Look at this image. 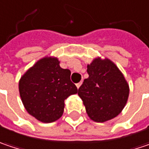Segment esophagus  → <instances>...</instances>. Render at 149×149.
<instances>
[{
    "label": "esophagus",
    "mask_w": 149,
    "mask_h": 149,
    "mask_svg": "<svg viewBox=\"0 0 149 149\" xmlns=\"http://www.w3.org/2000/svg\"><path fill=\"white\" fill-rule=\"evenodd\" d=\"M81 85H82V82H80V83H78L76 84V86H77V88H79Z\"/></svg>",
    "instance_id": "1"
}]
</instances>
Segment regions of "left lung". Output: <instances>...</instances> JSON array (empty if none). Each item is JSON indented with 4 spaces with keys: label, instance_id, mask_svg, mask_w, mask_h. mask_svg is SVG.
Here are the masks:
<instances>
[{
    "label": "left lung",
    "instance_id": "obj_1",
    "mask_svg": "<svg viewBox=\"0 0 149 149\" xmlns=\"http://www.w3.org/2000/svg\"><path fill=\"white\" fill-rule=\"evenodd\" d=\"M87 67L88 77L79 88L78 95L88 116L96 122L116 117L129 96V85L124 75L108 58H95Z\"/></svg>",
    "mask_w": 149,
    "mask_h": 149
}]
</instances>
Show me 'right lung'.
Listing matches in <instances>:
<instances>
[{"label": "right lung", "mask_w": 149, "mask_h": 149, "mask_svg": "<svg viewBox=\"0 0 149 149\" xmlns=\"http://www.w3.org/2000/svg\"><path fill=\"white\" fill-rule=\"evenodd\" d=\"M70 76L71 71L61 68L56 57L39 60L22 75L18 84L20 97L28 113L44 123L61 118L65 100L77 93Z\"/></svg>", "instance_id": "right-lung-1"}]
</instances>
